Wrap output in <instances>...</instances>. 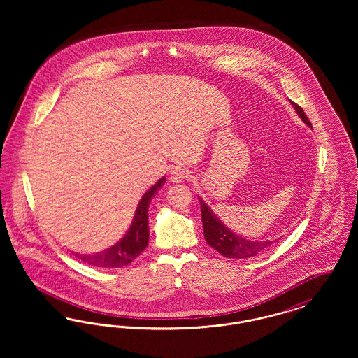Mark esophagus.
I'll use <instances>...</instances> for the list:
<instances>
[{"label":"esophagus","mask_w":358,"mask_h":358,"mask_svg":"<svg viewBox=\"0 0 358 358\" xmlns=\"http://www.w3.org/2000/svg\"><path fill=\"white\" fill-rule=\"evenodd\" d=\"M187 178H189V171L182 169V168H176L173 169L171 173V180L176 184H180L182 181H185Z\"/></svg>","instance_id":"obj_1"}]
</instances>
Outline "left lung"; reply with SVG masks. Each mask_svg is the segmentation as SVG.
<instances>
[{"instance_id": "obj_1", "label": "left lung", "mask_w": 358, "mask_h": 358, "mask_svg": "<svg viewBox=\"0 0 358 358\" xmlns=\"http://www.w3.org/2000/svg\"><path fill=\"white\" fill-rule=\"evenodd\" d=\"M292 107L295 108L299 118L303 120L307 126L311 127V122L307 118L303 108L296 103H292ZM199 201L201 206V220L204 227L205 240L220 255L229 259H248V257L259 255L260 252L271 247L275 241H278V240L255 241V240H248V238L238 236L228 227L224 225V222L215 215V212L209 208V205L205 204L200 197H199Z\"/></svg>"}]
</instances>
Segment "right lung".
Listing matches in <instances>:
<instances>
[{
  "label": "right lung",
  "instance_id": "add662e5",
  "mask_svg": "<svg viewBox=\"0 0 358 358\" xmlns=\"http://www.w3.org/2000/svg\"><path fill=\"white\" fill-rule=\"evenodd\" d=\"M165 181H166L165 177L159 178L153 187L142 196L139 204L136 206V215L129 231L117 244L96 254H78V252H72V254L87 264H91L95 267H103V268H118V267H124L130 264L148 247L149 205L152 201V197L162 187Z\"/></svg>",
  "mask_w": 358,
  "mask_h": 358
}]
</instances>
